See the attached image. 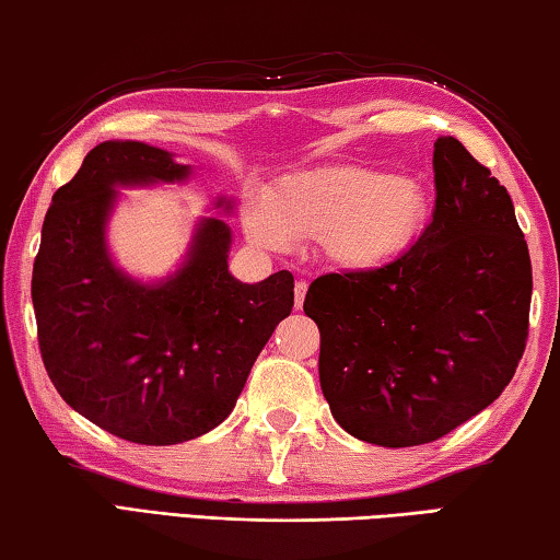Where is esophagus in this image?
Masks as SVG:
<instances>
[{"label": "esophagus", "mask_w": 560, "mask_h": 560, "mask_svg": "<svg viewBox=\"0 0 560 560\" xmlns=\"http://www.w3.org/2000/svg\"><path fill=\"white\" fill-rule=\"evenodd\" d=\"M306 291H308V283H306V281H296V287H293V301H296V308L303 306V299H306Z\"/></svg>", "instance_id": "34e87169"}]
</instances>
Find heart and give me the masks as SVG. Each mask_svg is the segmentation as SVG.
<instances>
[{"instance_id": "1", "label": "heart", "mask_w": 560, "mask_h": 560, "mask_svg": "<svg viewBox=\"0 0 560 560\" xmlns=\"http://www.w3.org/2000/svg\"><path fill=\"white\" fill-rule=\"evenodd\" d=\"M430 210L422 179L365 165H324L281 177L269 197L252 195L244 226L267 249L324 242L340 269L371 271L410 249Z\"/></svg>"}]
</instances>
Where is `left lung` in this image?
Returning <instances> with one entry per match:
<instances>
[{
	"label": "left lung",
	"mask_w": 560,
	"mask_h": 560,
	"mask_svg": "<svg viewBox=\"0 0 560 560\" xmlns=\"http://www.w3.org/2000/svg\"><path fill=\"white\" fill-rule=\"evenodd\" d=\"M432 165L434 214L412 249L383 269L326 273L303 301L330 415L381 447L428 444L479 415L526 348L534 281L506 187L452 136Z\"/></svg>",
	"instance_id": "left-lung-1"
}]
</instances>
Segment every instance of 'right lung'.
Here are the masks:
<instances>
[{"label": "right lung", "mask_w": 560, "mask_h": 560, "mask_svg": "<svg viewBox=\"0 0 560 560\" xmlns=\"http://www.w3.org/2000/svg\"><path fill=\"white\" fill-rule=\"evenodd\" d=\"M163 148L106 140L51 197L34 261L32 301L51 383L75 412L120 440L179 444L234 410L254 360L293 308V277L242 283L230 271L232 230L195 222L175 271L143 281L120 269L108 222L120 187L192 177ZM214 210L234 202L217 197Z\"/></svg>", "instance_id": "obj_1"}]
</instances>
